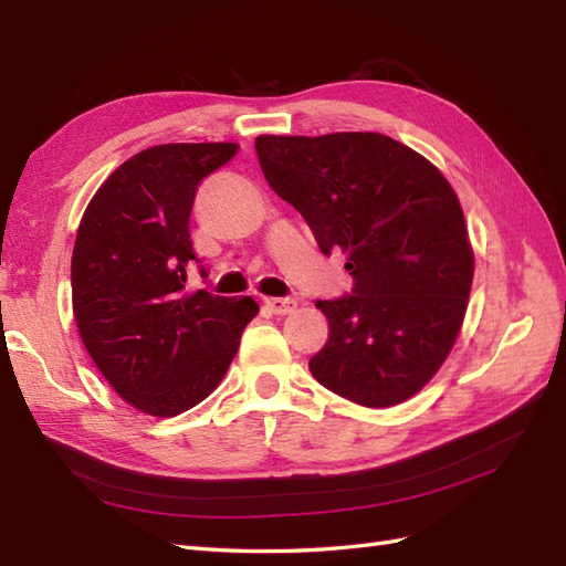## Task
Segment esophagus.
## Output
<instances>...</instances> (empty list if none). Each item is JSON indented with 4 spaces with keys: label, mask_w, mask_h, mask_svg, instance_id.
Listing matches in <instances>:
<instances>
[{
    "label": "esophagus",
    "mask_w": 566,
    "mask_h": 566,
    "mask_svg": "<svg viewBox=\"0 0 566 566\" xmlns=\"http://www.w3.org/2000/svg\"><path fill=\"white\" fill-rule=\"evenodd\" d=\"M264 304H268V308L272 311V314H292V311L296 308V302L290 296H272V298H264Z\"/></svg>",
    "instance_id": "34e87169"
}]
</instances>
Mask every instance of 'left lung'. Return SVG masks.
Here are the masks:
<instances>
[{
  "instance_id": "8db88e82",
  "label": "left lung",
  "mask_w": 566,
  "mask_h": 566,
  "mask_svg": "<svg viewBox=\"0 0 566 566\" xmlns=\"http://www.w3.org/2000/svg\"><path fill=\"white\" fill-rule=\"evenodd\" d=\"M270 187L323 255L347 258L353 294L323 302L328 343L308 369L347 401L411 399L460 335L474 276L464 213L436 165L381 134L258 136Z\"/></svg>"
}]
</instances>
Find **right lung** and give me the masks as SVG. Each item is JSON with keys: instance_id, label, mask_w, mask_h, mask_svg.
Returning a JSON list of instances; mask_svg holds the SVG:
<instances>
[{"instance_id": "add662e5", "label": "right lung", "mask_w": 566, "mask_h": 566, "mask_svg": "<svg viewBox=\"0 0 566 566\" xmlns=\"http://www.w3.org/2000/svg\"><path fill=\"white\" fill-rule=\"evenodd\" d=\"M235 150V143L140 150L106 177L77 228L70 272L80 338L114 391L148 416H179L207 399L260 311L252 296L185 284L199 262L189 238L197 187Z\"/></svg>"}]
</instances>
